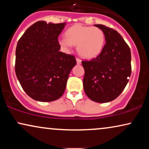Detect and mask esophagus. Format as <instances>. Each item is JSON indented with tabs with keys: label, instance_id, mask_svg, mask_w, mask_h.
I'll return each instance as SVG.
<instances>
[{
	"label": "esophagus",
	"instance_id": "obj_1",
	"mask_svg": "<svg viewBox=\"0 0 149 149\" xmlns=\"http://www.w3.org/2000/svg\"><path fill=\"white\" fill-rule=\"evenodd\" d=\"M76 60H77V64H81V59H79V58H77Z\"/></svg>",
	"mask_w": 149,
	"mask_h": 149
}]
</instances>
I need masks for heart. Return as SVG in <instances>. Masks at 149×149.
<instances>
[{
    "instance_id": "1",
    "label": "heart",
    "mask_w": 149,
    "mask_h": 149,
    "mask_svg": "<svg viewBox=\"0 0 149 149\" xmlns=\"http://www.w3.org/2000/svg\"><path fill=\"white\" fill-rule=\"evenodd\" d=\"M65 37L60 38V45L66 49L77 45V52L85 58H93L98 56L105 44L103 30L97 27L75 24L67 29Z\"/></svg>"
}]
</instances>
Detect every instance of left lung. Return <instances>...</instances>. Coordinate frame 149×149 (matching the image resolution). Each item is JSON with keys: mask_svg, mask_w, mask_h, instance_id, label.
Instances as JSON below:
<instances>
[{"mask_svg": "<svg viewBox=\"0 0 149 149\" xmlns=\"http://www.w3.org/2000/svg\"><path fill=\"white\" fill-rule=\"evenodd\" d=\"M106 44L100 54L91 60L82 61L85 70L83 88L91 100L109 102L121 94L131 76V52L121 34L102 24Z\"/></svg>", "mask_w": 149, "mask_h": 149, "instance_id": "8db88e82", "label": "left lung"}]
</instances>
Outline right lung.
<instances>
[{
	"label": "right lung",
	"mask_w": 149,
	"mask_h": 149,
	"mask_svg": "<svg viewBox=\"0 0 149 149\" xmlns=\"http://www.w3.org/2000/svg\"><path fill=\"white\" fill-rule=\"evenodd\" d=\"M65 24L38 21L17 42L16 76L24 91L35 100L52 102L60 98L77 64L74 56L60 52L58 36Z\"/></svg>",
	"instance_id": "right-lung-1"
}]
</instances>
